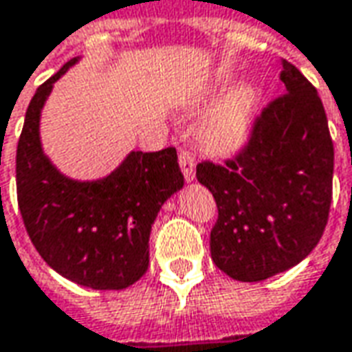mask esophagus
<instances>
[{"label": "esophagus", "instance_id": "obj_1", "mask_svg": "<svg viewBox=\"0 0 352 352\" xmlns=\"http://www.w3.org/2000/svg\"><path fill=\"white\" fill-rule=\"evenodd\" d=\"M179 165H181V171L185 175V181H192L195 179V165H197L195 153L188 152V150H181L179 152Z\"/></svg>", "mask_w": 352, "mask_h": 352}]
</instances>
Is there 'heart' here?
Listing matches in <instances>:
<instances>
[{"label":"heart","instance_id":"heart-1","mask_svg":"<svg viewBox=\"0 0 352 352\" xmlns=\"http://www.w3.org/2000/svg\"><path fill=\"white\" fill-rule=\"evenodd\" d=\"M255 109V95L248 87H239L226 97L202 122L200 136L216 152H234L249 136Z\"/></svg>","mask_w":352,"mask_h":352}]
</instances>
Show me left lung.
Here are the masks:
<instances>
[{"mask_svg":"<svg viewBox=\"0 0 352 352\" xmlns=\"http://www.w3.org/2000/svg\"><path fill=\"white\" fill-rule=\"evenodd\" d=\"M286 93L255 116L248 144L224 164L200 162L218 220L210 253L220 271L259 283L298 265L318 245L333 195V140L320 95L283 62Z\"/></svg>","mask_w":352,"mask_h":352,"instance_id":"8db88e82","label":"left lung"}]
</instances>
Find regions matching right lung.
<instances>
[{"mask_svg":"<svg viewBox=\"0 0 352 352\" xmlns=\"http://www.w3.org/2000/svg\"><path fill=\"white\" fill-rule=\"evenodd\" d=\"M72 58L29 103L17 144L19 210L32 245L56 273L95 290L134 285L150 265V232L164 202L183 187L175 148L130 152L104 179L81 183L44 155L41 111Z\"/></svg>","mask_w":352,"mask_h":352,"instance_id":"add662e5","label":"right lung"}]
</instances>
